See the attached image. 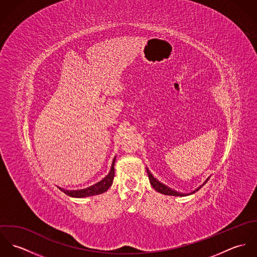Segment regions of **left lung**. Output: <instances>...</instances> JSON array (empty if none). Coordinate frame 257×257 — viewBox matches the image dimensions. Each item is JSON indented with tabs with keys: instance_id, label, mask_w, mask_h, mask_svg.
<instances>
[{
	"instance_id": "left-lung-1",
	"label": "left lung",
	"mask_w": 257,
	"mask_h": 257,
	"mask_svg": "<svg viewBox=\"0 0 257 257\" xmlns=\"http://www.w3.org/2000/svg\"><path fill=\"white\" fill-rule=\"evenodd\" d=\"M147 174H148V178H149V181H150V184H151V186L157 191V192H159V193H161V194H163V195H168V196H176V197H185V196H188V195H192V194H194V193H196L197 191H199L205 184L208 182V180L210 179V177L211 176H209L205 181H204V183L202 184V185H200L198 188H196L195 190H193L191 193H182V192H178V191H176V190H174V189H172V188H170V187H168L167 185H165V184L161 183L160 181H158L153 175H152V173L148 170V168H147Z\"/></svg>"
}]
</instances>
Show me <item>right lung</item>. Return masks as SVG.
<instances>
[{
    "label": "right lung",
    "instance_id": "right-lung-1",
    "mask_svg": "<svg viewBox=\"0 0 257 257\" xmlns=\"http://www.w3.org/2000/svg\"><path fill=\"white\" fill-rule=\"evenodd\" d=\"M114 162H115V156L112 159L109 173L101 181L92 186H89L85 189H80V190H67L61 187H58V188L66 195L73 198H85V197H90V196H95V195L105 193L112 184V180L114 177Z\"/></svg>",
    "mask_w": 257,
    "mask_h": 257
}]
</instances>
